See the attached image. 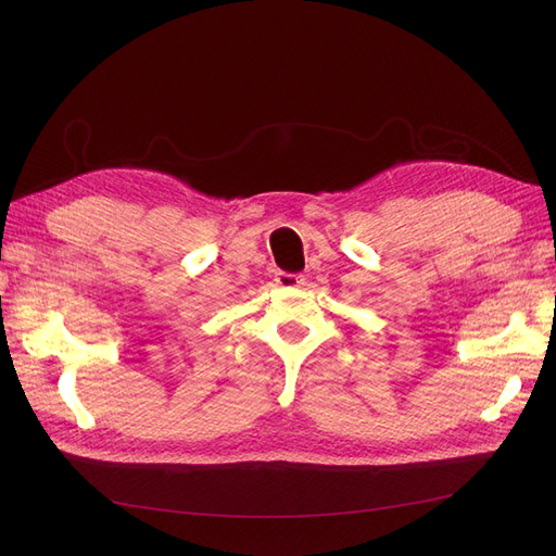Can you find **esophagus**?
<instances>
[{
  "mask_svg": "<svg viewBox=\"0 0 556 556\" xmlns=\"http://www.w3.org/2000/svg\"><path fill=\"white\" fill-rule=\"evenodd\" d=\"M274 280H276L278 288H285V290H292V288H299V285H304V276L288 274V271H278Z\"/></svg>",
  "mask_w": 556,
  "mask_h": 556,
  "instance_id": "esophagus-1",
  "label": "esophagus"
}]
</instances>
